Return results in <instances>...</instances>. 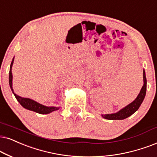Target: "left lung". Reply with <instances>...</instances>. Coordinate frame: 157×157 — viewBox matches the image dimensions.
I'll return each mask as SVG.
<instances>
[{
    "label": "left lung",
    "mask_w": 157,
    "mask_h": 157,
    "mask_svg": "<svg viewBox=\"0 0 157 157\" xmlns=\"http://www.w3.org/2000/svg\"><path fill=\"white\" fill-rule=\"evenodd\" d=\"M144 85H143L141 90H140L139 94L137 96V98L132 103L128 104V106L122 109L119 111L117 113H114V114H101V116L104 119L106 120H124V119L128 118V117L131 116L132 114H134L137 110L139 109L140 105H141L143 101L145 98L146 93V73L144 70Z\"/></svg>",
    "instance_id": "8db88e82"
}]
</instances>
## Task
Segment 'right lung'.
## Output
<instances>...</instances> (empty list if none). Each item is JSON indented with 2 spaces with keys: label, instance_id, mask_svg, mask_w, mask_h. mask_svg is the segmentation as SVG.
Returning <instances> with one entry per match:
<instances>
[{
  "label": "right lung",
  "instance_id": "add662e5",
  "mask_svg": "<svg viewBox=\"0 0 157 157\" xmlns=\"http://www.w3.org/2000/svg\"><path fill=\"white\" fill-rule=\"evenodd\" d=\"M13 60H14V57L13 58V60L11 61V66H10L9 85H10V88H11V90H12L13 95H14V96L16 97V98H17V100L19 101V104H20L24 108L26 109L33 111V112L39 113V114H49V113L59 109L60 107L44 106V105L39 104V103L36 102L34 100H32V99L28 98H22V97L18 96V95L14 93L12 88L13 75H12V72H11V68H12V65L13 64Z\"/></svg>",
  "mask_w": 157,
  "mask_h": 157
}]
</instances>
